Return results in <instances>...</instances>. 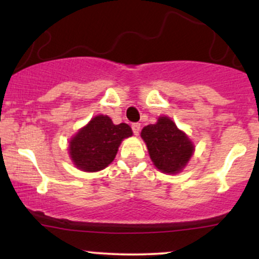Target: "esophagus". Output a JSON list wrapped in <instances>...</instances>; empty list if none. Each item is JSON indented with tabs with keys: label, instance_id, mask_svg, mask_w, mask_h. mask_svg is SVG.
I'll return each mask as SVG.
<instances>
[{
	"label": "esophagus",
	"instance_id": "1",
	"mask_svg": "<svg viewBox=\"0 0 259 259\" xmlns=\"http://www.w3.org/2000/svg\"><path fill=\"white\" fill-rule=\"evenodd\" d=\"M140 127H141V125H140V123H133V124H132L133 133L135 134V135H138V134H139V132H140Z\"/></svg>",
	"mask_w": 259,
	"mask_h": 259
}]
</instances>
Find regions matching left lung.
Returning <instances> with one entry per match:
<instances>
[{"mask_svg": "<svg viewBox=\"0 0 259 259\" xmlns=\"http://www.w3.org/2000/svg\"><path fill=\"white\" fill-rule=\"evenodd\" d=\"M141 138L146 142L153 164L163 173H179L194 152L189 138L167 117L145 126Z\"/></svg>", "mask_w": 259, "mask_h": 259, "instance_id": "8db88e82", "label": "left lung"}]
</instances>
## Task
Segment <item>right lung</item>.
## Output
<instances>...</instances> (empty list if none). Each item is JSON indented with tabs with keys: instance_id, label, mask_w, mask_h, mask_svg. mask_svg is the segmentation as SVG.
<instances>
[{
	"instance_id": "obj_1",
	"label": "right lung",
	"mask_w": 259,
	"mask_h": 259,
	"mask_svg": "<svg viewBox=\"0 0 259 259\" xmlns=\"http://www.w3.org/2000/svg\"><path fill=\"white\" fill-rule=\"evenodd\" d=\"M132 135L127 124L114 125L107 115H97L70 140V157L81 170H102L114 159L121 140Z\"/></svg>"
}]
</instances>
